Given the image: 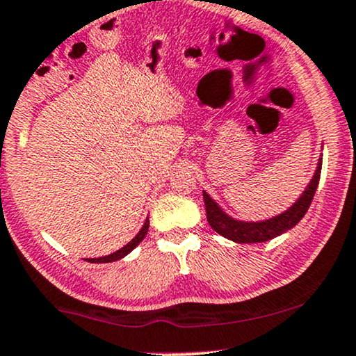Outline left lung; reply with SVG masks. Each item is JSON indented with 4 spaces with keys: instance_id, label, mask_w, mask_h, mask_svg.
I'll return each mask as SVG.
<instances>
[{
    "instance_id": "8db88e82",
    "label": "left lung",
    "mask_w": 356,
    "mask_h": 356,
    "mask_svg": "<svg viewBox=\"0 0 356 356\" xmlns=\"http://www.w3.org/2000/svg\"><path fill=\"white\" fill-rule=\"evenodd\" d=\"M321 169L322 158L319 159V163H317L316 172L312 175L311 182L307 184L306 191L302 192V195L298 198L286 211L264 221L234 220V218H231L227 213L222 211L221 207L218 205L207 192H203V200H205L207 208V220L218 234H221L222 238L234 241V243L238 244L265 243V241L277 238V236L291 229L293 226H296L298 222L302 220V216L306 215L307 208H309L312 198H314L316 188L319 186Z\"/></svg>"
}]
</instances>
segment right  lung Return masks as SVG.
<instances>
[{"label":"right lung","instance_id":"1","mask_svg":"<svg viewBox=\"0 0 356 356\" xmlns=\"http://www.w3.org/2000/svg\"><path fill=\"white\" fill-rule=\"evenodd\" d=\"M148 227H149V220H148V218H146L143 227H141V229L138 231V234H136L135 238L131 239L129 244L123 245V248L118 249L117 252H112V254H108V255H104V257L86 259V260H88V262H91V264H107V262H115V260L123 259V257H125V255H129V254L131 252V250H134V249L136 248V245H138V244L141 243V241L145 239L146 233H148Z\"/></svg>","mask_w":356,"mask_h":356}]
</instances>
